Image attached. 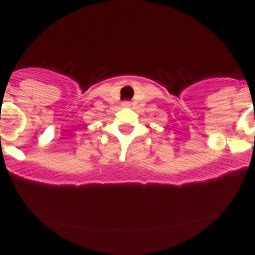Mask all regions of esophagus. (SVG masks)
<instances>
[{
    "label": "esophagus",
    "mask_w": 255,
    "mask_h": 255,
    "mask_svg": "<svg viewBox=\"0 0 255 255\" xmlns=\"http://www.w3.org/2000/svg\"><path fill=\"white\" fill-rule=\"evenodd\" d=\"M122 107H125V108L130 107V102L129 101H124V102H122Z\"/></svg>",
    "instance_id": "esophagus-1"
}]
</instances>
